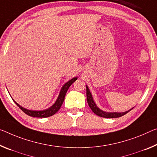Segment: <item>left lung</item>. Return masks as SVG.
I'll list each match as a JSON object with an SVG mask.
<instances>
[{"instance_id": "1", "label": "left lung", "mask_w": 157, "mask_h": 157, "mask_svg": "<svg viewBox=\"0 0 157 157\" xmlns=\"http://www.w3.org/2000/svg\"><path fill=\"white\" fill-rule=\"evenodd\" d=\"M86 99H87V103L89 106L90 107L91 110L95 113L96 115H98L99 117H105V118H117V117H120L124 115L126 113H128L129 111L132 110H129L126 112H124V113H108V112H105L101 110L100 108H98V107L96 106L95 102H94L93 97H92V95L91 94L90 91L88 88V86L86 85Z\"/></svg>"}]
</instances>
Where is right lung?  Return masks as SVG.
Listing matches in <instances>:
<instances>
[{
    "label": "right lung",
    "mask_w": 157,
    "mask_h": 157,
    "mask_svg": "<svg viewBox=\"0 0 157 157\" xmlns=\"http://www.w3.org/2000/svg\"><path fill=\"white\" fill-rule=\"evenodd\" d=\"M78 78H73V79H71V80H69L68 82L64 84V85L62 86V88L61 89L60 93H59V95L58 96V98L56 99V101L54 104L52 106H51L50 108L47 109V110H27V109L23 108L21 105H19L17 102L14 101V102L17 104V105L19 107L21 110L24 112V113H26V114H28L29 116L31 117H40V118H44V117H50L54 115V114L57 113L59 109L61 108V107L62 105V104L63 103L64 98H65V96L67 91H68V88L71 86V85L73 84L75 81L77 80Z\"/></svg>",
    "instance_id": "add662e5"
}]
</instances>
